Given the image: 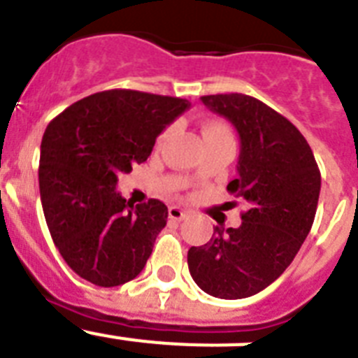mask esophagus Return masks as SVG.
<instances>
[{"label": "esophagus", "mask_w": 358, "mask_h": 358, "mask_svg": "<svg viewBox=\"0 0 358 358\" xmlns=\"http://www.w3.org/2000/svg\"><path fill=\"white\" fill-rule=\"evenodd\" d=\"M169 217L170 220H176V222H181L182 218L186 217V211L179 206H170L169 208Z\"/></svg>", "instance_id": "1"}]
</instances>
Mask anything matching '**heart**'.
<instances>
[{
	"instance_id": "heart-1",
	"label": "heart",
	"mask_w": 358,
	"mask_h": 358,
	"mask_svg": "<svg viewBox=\"0 0 358 358\" xmlns=\"http://www.w3.org/2000/svg\"><path fill=\"white\" fill-rule=\"evenodd\" d=\"M170 132V129L163 134V138ZM202 138H204V143H231L235 145V136H233V131L227 123L218 122V120H213V122L204 123L202 127Z\"/></svg>"
}]
</instances>
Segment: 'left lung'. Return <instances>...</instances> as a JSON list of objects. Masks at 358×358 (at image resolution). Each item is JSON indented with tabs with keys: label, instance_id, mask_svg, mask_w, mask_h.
Here are the masks:
<instances>
[{
	"label": "left lung",
	"instance_id": "1",
	"mask_svg": "<svg viewBox=\"0 0 358 358\" xmlns=\"http://www.w3.org/2000/svg\"><path fill=\"white\" fill-rule=\"evenodd\" d=\"M202 103L240 136L238 177L227 192L248 210L238 227H213L189 248L188 268L210 296L242 299L264 290L292 264L314 224L321 172L305 136L285 116L249 94H206Z\"/></svg>",
	"mask_w": 358,
	"mask_h": 358
}]
</instances>
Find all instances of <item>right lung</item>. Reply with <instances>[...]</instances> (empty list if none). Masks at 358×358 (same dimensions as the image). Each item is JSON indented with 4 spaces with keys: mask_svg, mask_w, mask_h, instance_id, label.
<instances>
[{
    "mask_svg": "<svg viewBox=\"0 0 358 358\" xmlns=\"http://www.w3.org/2000/svg\"><path fill=\"white\" fill-rule=\"evenodd\" d=\"M188 107L177 96L109 90L71 103L44 131V218L66 264L93 285H123L143 271L169 208L157 199L125 201L118 173L147 161L157 136Z\"/></svg>",
    "mask_w": 358,
    "mask_h": 358,
    "instance_id": "right-lung-1",
    "label": "right lung"
}]
</instances>
